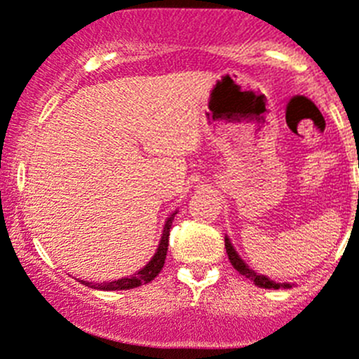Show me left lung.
I'll list each match as a JSON object with an SVG mask.
<instances>
[{
    "mask_svg": "<svg viewBox=\"0 0 359 359\" xmlns=\"http://www.w3.org/2000/svg\"><path fill=\"white\" fill-rule=\"evenodd\" d=\"M225 248H226V255H229V260H230V264L233 265V269H236V271H239L243 276H246L248 279H251V281H253L257 286H260V288H269V290L292 288L288 283H276V281H272V279L265 278V276L257 274L255 271H251V269L248 267L243 260H241L239 255L236 253V250H233L232 244H230L229 237H225Z\"/></svg>",
    "mask_w": 359,
    "mask_h": 359,
    "instance_id": "8db88e82",
    "label": "left lung"
}]
</instances>
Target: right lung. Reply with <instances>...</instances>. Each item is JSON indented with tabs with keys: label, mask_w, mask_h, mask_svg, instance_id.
I'll return each mask as SVG.
<instances>
[{
	"label": "right lung",
	"mask_w": 359,
	"mask_h": 359,
	"mask_svg": "<svg viewBox=\"0 0 359 359\" xmlns=\"http://www.w3.org/2000/svg\"><path fill=\"white\" fill-rule=\"evenodd\" d=\"M175 219V216L168 219L164 226V233H162V239L161 244H158V250L157 253L154 255L148 265L144 269H141L137 274L130 276V278H123L118 279V281H111V283H87V281H81L83 285L90 286L94 290H104V292H115V290H130V288H137L141 285H147V283L154 281L155 278L158 276V272L162 271L165 264V255H168V246H169V229H171V223Z\"/></svg>",
	"instance_id": "1"
}]
</instances>
